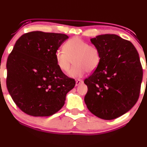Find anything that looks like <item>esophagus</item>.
I'll return each mask as SVG.
<instances>
[{
    "mask_svg": "<svg viewBox=\"0 0 147 147\" xmlns=\"http://www.w3.org/2000/svg\"><path fill=\"white\" fill-rule=\"evenodd\" d=\"M83 83H84V81L82 80H81V79H77V80H76V86H78L79 85L83 84Z\"/></svg>",
    "mask_w": 147,
    "mask_h": 147,
    "instance_id": "34e87169",
    "label": "esophagus"
}]
</instances>
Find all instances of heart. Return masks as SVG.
<instances>
[{
  "label": "heart",
  "instance_id": "b5f03b06",
  "mask_svg": "<svg viewBox=\"0 0 147 147\" xmlns=\"http://www.w3.org/2000/svg\"><path fill=\"white\" fill-rule=\"evenodd\" d=\"M63 50L55 52L56 64L61 72L66 73L71 66L73 59L75 66L68 73L72 78L81 77L88 70L92 71L100 63L101 57L98 48L89 45L87 42L78 37L68 40L63 45Z\"/></svg>",
  "mask_w": 147,
  "mask_h": 147
}]
</instances>
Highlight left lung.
Segmentation results:
<instances>
[{
  "mask_svg": "<svg viewBox=\"0 0 147 147\" xmlns=\"http://www.w3.org/2000/svg\"><path fill=\"white\" fill-rule=\"evenodd\" d=\"M90 41L101 58L84 80L85 102L97 117L115 119L129 111L139 98L143 73L138 53L131 42L115 34L100 35Z\"/></svg>",
  "mask_w": 147,
  "mask_h": 147,
  "instance_id": "obj_1",
  "label": "left lung"
}]
</instances>
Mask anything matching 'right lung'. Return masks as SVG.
Wrapping results in <instances>:
<instances>
[{
	"label": "right lung",
	"instance_id": "right-lung-1",
	"mask_svg": "<svg viewBox=\"0 0 147 147\" xmlns=\"http://www.w3.org/2000/svg\"><path fill=\"white\" fill-rule=\"evenodd\" d=\"M68 38L62 33L32 31L16 42L7 61V87L22 112L49 116L64 105L75 81L58 68L55 54Z\"/></svg>",
	"mask_w": 147,
	"mask_h": 147
}]
</instances>
